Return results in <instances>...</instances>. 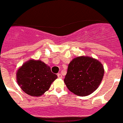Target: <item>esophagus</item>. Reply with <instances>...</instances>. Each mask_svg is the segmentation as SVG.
<instances>
[{
	"label": "esophagus",
	"instance_id": "obj_1",
	"mask_svg": "<svg viewBox=\"0 0 123 123\" xmlns=\"http://www.w3.org/2000/svg\"><path fill=\"white\" fill-rule=\"evenodd\" d=\"M57 77H58L59 78H62V76L61 75V74L58 73L57 74Z\"/></svg>",
	"mask_w": 123,
	"mask_h": 123
}]
</instances>
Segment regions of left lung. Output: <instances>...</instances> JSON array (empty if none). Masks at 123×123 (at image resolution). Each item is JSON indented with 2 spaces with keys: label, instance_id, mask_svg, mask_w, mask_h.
<instances>
[{
  "label": "left lung",
  "instance_id": "left-lung-1",
  "mask_svg": "<svg viewBox=\"0 0 123 123\" xmlns=\"http://www.w3.org/2000/svg\"><path fill=\"white\" fill-rule=\"evenodd\" d=\"M104 74V69L98 60L80 56L69 64L64 80L67 88L76 95H89L97 89Z\"/></svg>",
  "mask_w": 123,
  "mask_h": 123
}]
</instances>
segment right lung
Instances as JSON below:
<instances>
[{
	"label": "right lung",
	"instance_id": "1",
	"mask_svg": "<svg viewBox=\"0 0 123 123\" xmlns=\"http://www.w3.org/2000/svg\"><path fill=\"white\" fill-rule=\"evenodd\" d=\"M57 78L50 67L39 60L26 62L16 73L19 86L24 92L33 97L42 95Z\"/></svg>",
	"mask_w": 123,
	"mask_h": 123
}]
</instances>
